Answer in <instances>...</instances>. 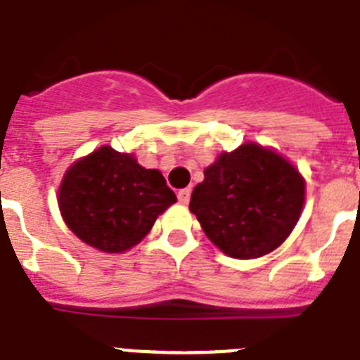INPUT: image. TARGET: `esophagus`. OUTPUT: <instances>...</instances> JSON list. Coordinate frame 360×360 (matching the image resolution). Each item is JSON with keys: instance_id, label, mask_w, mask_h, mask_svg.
<instances>
[{"instance_id": "34e87169", "label": "esophagus", "mask_w": 360, "mask_h": 360, "mask_svg": "<svg viewBox=\"0 0 360 360\" xmlns=\"http://www.w3.org/2000/svg\"><path fill=\"white\" fill-rule=\"evenodd\" d=\"M189 198H191V189H180L178 191V200H180V204H187L189 202Z\"/></svg>"}]
</instances>
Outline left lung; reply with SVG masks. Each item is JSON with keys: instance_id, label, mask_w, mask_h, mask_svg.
Masks as SVG:
<instances>
[{"instance_id": "1", "label": "left lung", "mask_w": 360, "mask_h": 360, "mask_svg": "<svg viewBox=\"0 0 360 360\" xmlns=\"http://www.w3.org/2000/svg\"><path fill=\"white\" fill-rule=\"evenodd\" d=\"M305 182L283 156L255 143L222 153L193 189L189 210L202 230L236 259H254L283 243L300 219Z\"/></svg>"}]
</instances>
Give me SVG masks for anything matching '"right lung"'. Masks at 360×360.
Returning <instances> with one entry per match:
<instances>
[{
  "instance_id": "right-lung-1",
  "label": "right lung",
  "mask_w": 360,
  "mask_h": 360,
  "mask_svg": "<svg viewBox=\"0 0 360 360\" xmlns=\"http://www.w3.org/2000/svg\"><path fill=\"white\" fill-rule=\"evenodd\" d=\"M176 195L158 169L141 167L134 154L97 148L75 162L58 189L62 219L82 243L120 254L147 236Z\"/></svg>"
}]
</instances>
